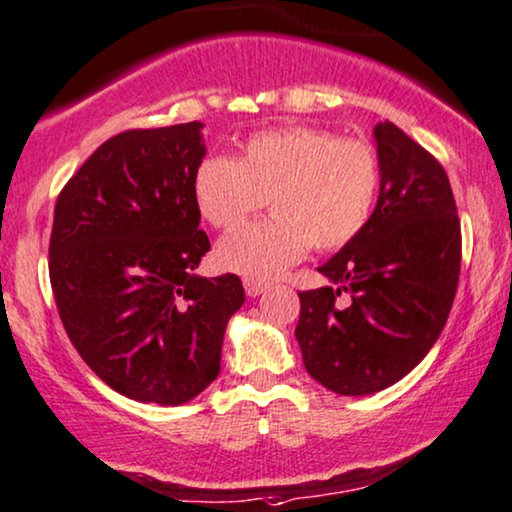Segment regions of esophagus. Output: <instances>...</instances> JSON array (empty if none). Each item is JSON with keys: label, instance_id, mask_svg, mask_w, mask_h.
Returning a JSON list of instances; mask_svg holds the SVG:
<instances>
[{"label": "esophagus", "instance_id": "obj_1", "mask_svg": "<svg viewBox=\"0 0 512 512\" xmlns=\"http://www.w3.org/2000/svg\"><path fill=\"white\" fill-rule=\"evenodd\" d=\"M243 286H245V293H248L250 297H257V295L264 293V290L269 288V283H264V281H250V278H245Z\"/></svg>", "mask_w": 512, "mask_h": 512}]
</instances>
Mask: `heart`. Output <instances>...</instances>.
Wrapping results in <instances>:
<instances>
[{
	"label": "heart",
	"mask_w": 512,
	"mask_h": 512,
	"mask_svg": "<svg viewBox=\"0 0 512 512\" xmlns=\"http://www.w3.org/2000/svg\"><path fill=\"white\" fill-rule=\"evenodd\" d=\"M380 179V158L368 141L286 127L250 137L238 160L205 158L193 193L200 215L217 229L241 224L269 198L274 217L224 236L217 262L250 281H271L312 245L331 252L352 243L373 215Z\"/></svg>",
	"instance_id": "heart-1"
}]
</instances>
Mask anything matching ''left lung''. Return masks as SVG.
<instances>
[{"instance_id":"8db88e82","label":"left lung","mask_w":512,"mask_h":512,"mask_svg":"<svg viewBox=\"0 0 512 512\" xmlns=\"http://www.w3.org/2000/svg\"><path fill=\"white\" fill-rule=\"evenodd\" d=\"M373 134L378 205L366 229L319 267L331 286L302 290L295 328L307 373L345 397L385 390L423 361L461 274V222L444 167L392 122Z\"/></svg>"}]
</instances>
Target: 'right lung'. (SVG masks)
Wrapping results in <instances>:
<instances>
[{"label": "right lung", "mask_w": 512, "mask_h": 512, "mask_svg": "<svg viewBox=\"0 0 512 512\" xmlns=\"http://www.w3.org/2000/svg\"><path fill=\"white\" fill-rule=\"evenodd\" d=\"M200 122L127 129L89 155L54 208L49 278L70 342L115 392L191 401L219 375L236 274L193 276L210 238L193 193Z\"/></svg>", "instance_id": "right-lung-1"}]
</instances>
